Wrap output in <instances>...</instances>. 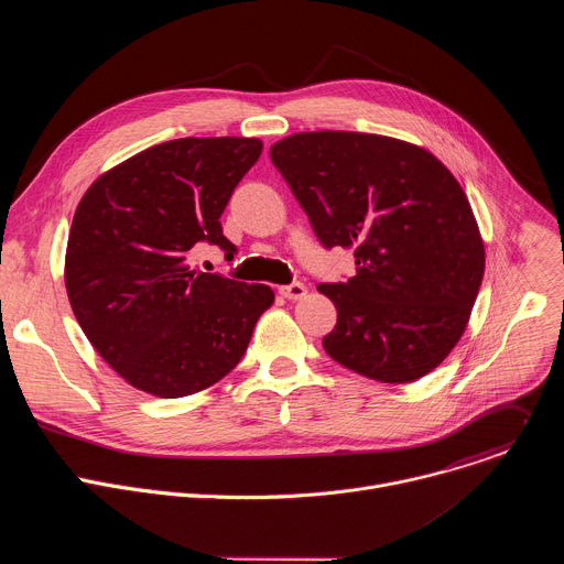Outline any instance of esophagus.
Returning <instances> with one entry per match:
<instances>
[{
  "mask_svg": "<svg viewBox=\"0 0 564 564\" xmlns=\"http://www.w3.org/2000/svg\"><path fill=\"white\" fill-rule=\"evenodd\" d=\"M279 292H281V296H285V299H290V301H299V299H303V296L307 294V288H305L303 283L294 281V283H290V285L279 288Z\"/></svg>",
  "mask_w": 564,
  "mask_h": 564,
  "instance_id": "1",
  "label": "esophagus"
}]
</instances>
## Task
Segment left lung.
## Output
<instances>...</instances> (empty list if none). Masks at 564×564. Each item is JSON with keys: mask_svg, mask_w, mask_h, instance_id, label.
<instances>
[{"mask_svg": "<svg viewBox=\"0 0 564 564\" xmlns=\"http://www.w3.org/2000/svg\"><path fill=\"white\" fill-rule=\"evenodd\" d=\"M270 158L321 246L355 250V276L316 288L337 307L326 352L383 383L437 368L485 276V246L455 176L422 147L355 131L294 133Z\"/></svg>", "mask_w": 564, "mask_h": 564, "instance_id": "left-lung-1", "label": "left lung"}]
</instances>
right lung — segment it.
<instances>
[{"mask_svg": "<svg viewBox=\"0 0 564 564\" xmlns=\"http://www.w3.org/2000/svg\"><path fill=\"white\" fill-rule=\"evenodd\" d=\"M257 138H178L100 176L79 200L64 283L79 328L133 388L185 397L243 359L274 292L192 268L194 246H236L220 227Z\"/></svg>", "mask_w": 564, "mask_h": 564, "instance_id": "add662e5", "label": "right lung"}]
</instances>
